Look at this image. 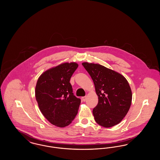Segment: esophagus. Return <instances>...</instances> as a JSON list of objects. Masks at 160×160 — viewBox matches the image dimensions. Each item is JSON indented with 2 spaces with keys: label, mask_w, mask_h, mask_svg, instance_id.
Masks as SVG:
<instances>
[{
  "label": "esophagus",
  "mask_w": 160,
  "mask_h": 160,
  "mask_svg": "<svg viewBox=\"0 0 160 160\" xmlns=\"http://www.w3.org/2000/svg\"><path fill=\"white\" fill-rule=\"evenodd\" d=\"M82 101H85L86 100V97H83L82 98Z\"/></svg>",
  "instance_id": "1"
}]
</instances>
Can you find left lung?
I'll use <instances>...</instances> for the list:
<instances>
[{"mask_svg":"<svg viewBox=\"0 0 160 160\" xmlns=\"http://www.w3.org/2000/svg\"><path fill=\"white\" fill-rule=\"evenodd\" d=\"M82 65L91 77L98 98L92 111L99 125L110 128L119 123L129 111L132 92L121 74L98 63L83 62Z\"/></svg>","mask_w":160,"mask_h":160,"instance_id":"left-lung-1","label":"left lung"}]
</instances>
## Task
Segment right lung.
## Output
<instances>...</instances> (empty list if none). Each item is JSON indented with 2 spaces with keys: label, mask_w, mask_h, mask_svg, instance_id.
I'll return each mask as SVG.
<instances>
[{
  "label": "right lung",
  "mask_w": 160,
  "mask_h": 160,
  "mask_svg": "<svg viewBox=\"0 0 160 160\" xmlns=\"http://www.w3.org/2000/svg\"><path fill=\"white\" fill-rule=\"evenodd\" d=\"M78 66L76 62L62 63L46 70L37 80L35 97L39 108L56 127L68 126L78 113L81 100L74 95L69 83Z\"/></svg>",
  "instance_id": "obj_1"
}]
</instances>
